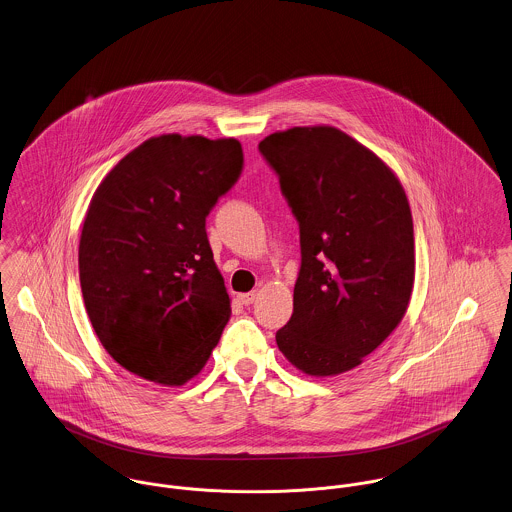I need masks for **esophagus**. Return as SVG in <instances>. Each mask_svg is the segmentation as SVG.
I'll return each mask as SVG.
<instances>
[{
    "mask_svg": "<svg viewBox=\"0 0 512 512\" xmlns=\"http://www.w3.org/2000/svg\"><path fill=\"white\" fill-rule=\"evenodd\" d=\"M237 298H239V302L243 306H251L255 302V298H257V292H245V294H239Z\"/></svg>",
    "mask_w": 512,
    "mask_h": 512,
    "instance_id": "esophagus-1",
    "label": "esophagus"
}]
</instances>
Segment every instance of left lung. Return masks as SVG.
I'll use <instances>...</instances> for the list:
<instances>
[{"instance_id": "left-lung-1", "label": "left lung", "mask_w": 512, "mask_h": 512, "mask_svg": "<svg viewBox=\"0 0 512 512\" xmlns=\"http://www.w3.org/2000/svg\"><path fill=\"white\" fill-rule=\"evenodd\" d=\"M259 150L300 224L294 312L276 345L306 376L349 372L392 335L411 300L407 195L388 163L335 126L278 130Z\"/></svg>"}]
</instances>
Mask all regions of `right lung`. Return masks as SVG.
Wrapping results in <instances>:
<instances>
[{
  "label": "right lung",
  "mask_w": 512,
  "mask_h": 512,
  "mask_svg": "<svg viewBox=\"0 0 512 512\" xmlns=\"http://www.w3.org/2000/svg\"><path fill=\"white\" fill-rule=\"evenodd\" d=\"M241 165L236 138L161 134L91 197L79 237L85 310L105 351L144 380L185 386L230 321L204 224Z\"/></svg>",
  "instance_id": "add662e5"
}]
</instances>
